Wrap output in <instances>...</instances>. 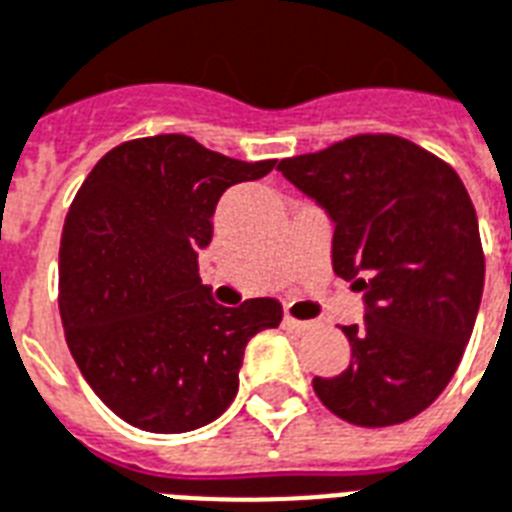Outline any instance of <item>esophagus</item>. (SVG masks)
I'll return each mask as SVG.
<instances>
[{
	"mask_svg": "<svg viewBox=\"0 0 512 512\" xmlns=\"http://www.w3.org/2000/svg\"><path fill=\"white\" fill-rule=\"evenodd\" d=\"M283 326L291 328V331H296V334H304V331H310V323H307V320H296V318H291V315H285Z\"/></svg>",
	"mask_w": 512,
	"mask_h": 512,
	"instance_id": "34e87169",
	"label": "esophagus"
}]
</instances>
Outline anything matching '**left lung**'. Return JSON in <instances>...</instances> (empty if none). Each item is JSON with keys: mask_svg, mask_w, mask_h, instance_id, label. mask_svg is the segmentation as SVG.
Returning <instances> with one entry per match:
<instances>
[{"mask_svg": "<svg viewBox=\"0 0 512 512\" xmlns=\"http://www.w3.org/2000/svg\"><path fill=\"white\" fill-rule=\"evenodd\" d=\"M277 170L334 221V272L363 291L342 326L350 366L315 376L328 411L360 427L414 419L457 371L483 293L478 219L454 168L400 136H352Z\"/></svg>", "mask_w": 512, "mask_h": 512, "instance_id": "1", "label": "left lung"}]
</instances>
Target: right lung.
Segmentation results:
<instances>
[{
  "instance_id": "1",
  "label": "right lung",
  "mask_w": 512,
  "mask_h": 512,
  "mask_svg": "<svg viewBox=\"0 0 512 512\" xmlns=\"http://www.w3.org/2000/svg\"><path fill=\"white\" fill-rule=\"evenodd\" d=\"M272 168L168 133L114 146L79 186L58 259L63 331L87 384L128 425L189 433L219 419L245 344L280 326L277 299L221 307L197 272L221 194Z\"/></svg>"
}]
</instances>
